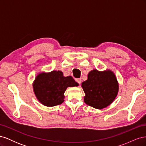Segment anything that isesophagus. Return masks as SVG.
<instances>
[{"mask_svg":"<svg viewBox=\"0 0 146 146\" xmlns=\"http://www.w3.org/2000/svg\"><path fill=\"white\" fill-rule=\"evenodd\" d=\"M76 81L77 83H78L79 84V85H80L81 83H82V79L81 78H76Z\"/></svg>","mask_w":146,"mask_h":146,"instance_id":"obj_1","label":"esophagus"}]
</instances>
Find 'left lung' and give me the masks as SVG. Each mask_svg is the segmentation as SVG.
I'll return each mask as SVG.
<instances>
[{
    "label": "left lung",
    "instance_id": "left-lung-1",
    "mask_svg": "<svg viewBox=\"0 0 146 146\" xmlns=\"http://www.w3.org/2000/svg\"><path fill=\"white\" fill-rule=\"evenodd\" d=\"M85 93L84 102L91 107L102 109L111 104L116 97L119 85L114 74L110 70L100 72L94 69L82 83Z\"/></svg>",
    "mask_w": 146,
    "mask_h": 146
}]
</instances>
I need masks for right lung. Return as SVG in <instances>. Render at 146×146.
Listing matches in <instances>:
<instances>
[{
    "label": "right lung",
    "instance_id": "obj_1",
    "mask_svg": "<svg viewBox=\"0 0 146 146\" xmlns=\"http://www.w3.org/2000/svg\"><path fill=\"white\" fill-rule=\"evenodd\" d=\"M71 76L64 77L61 71L40 73L33 83V90L38 100L47 107H54L64 102L65 91L69 86H77Z\"/></svg>",
    "mask_w": 146,
    "mask_h": 146
}]
</instances>
